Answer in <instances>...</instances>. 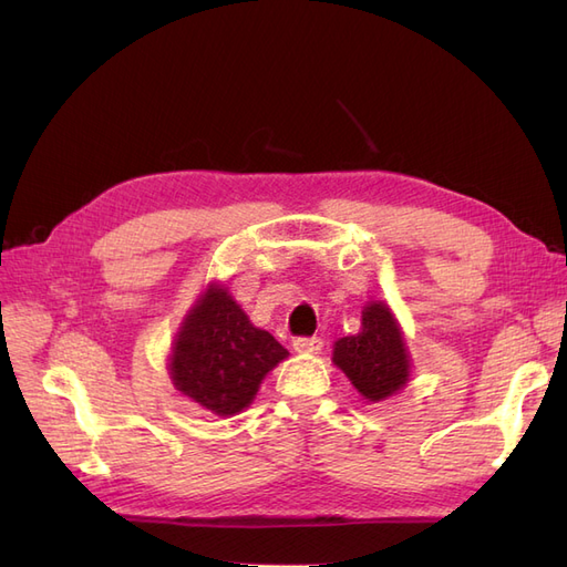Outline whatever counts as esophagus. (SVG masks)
Returning a JSON list of instances; mask_svg holds the SVG:
<instances>
[{"instance_id": "obj_1", "label": "esophagus", "mask_w": 567, "mask_h": 567, "mask_svg": "<svg viewBox=\"0 0 567 567\" xmlns=\"http://www.w3.org/2000/svg\"><path fill=\"white\" fill-rule=\"evenodd\" d=\"M321 348H323L321 338H296L293 340V350L300 354H319Z\"/></svg>"}]
</instances>
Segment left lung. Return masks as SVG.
Instances as JSON below:
<instances>
[{
  "label": "left lung",
  "mask_w": 567,
  "mask_h": 567,
  "mask_svg": "<svg viewBox=\"0 0 567 567\" xmlns=\"http://www.w3.org/2000/svg\"><path fill=\"white\" fill-rule=\"evenodd\" d=\"M331 359L367 402L392 398L411 379L404 331L385 300L364 305L362 329L354 336L338 338Z\"/></svg>",
  "instance_id": "left-lung-1"
}]
</instances>
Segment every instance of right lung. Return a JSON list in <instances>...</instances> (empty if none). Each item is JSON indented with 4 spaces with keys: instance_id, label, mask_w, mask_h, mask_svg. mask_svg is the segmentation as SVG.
<instances>
[{
    "instance_id": "add662e5",
    "label": "right lung",
    "mask_w": 567,
    "mask_h": 567,
    "mask_svg": "<svg viewBox=\"0 0 567 567\" xmlns=\"http://www.w3.org/2000/svg\"><path fill=\"white\" fill-rule=\"evenodd\" d=\"M286 357L288 350L257 329L229 288L210 281L179 323L167 371L184 398L229 419L252 404L265 375Z\"/></svg>"
}]
</instances>
